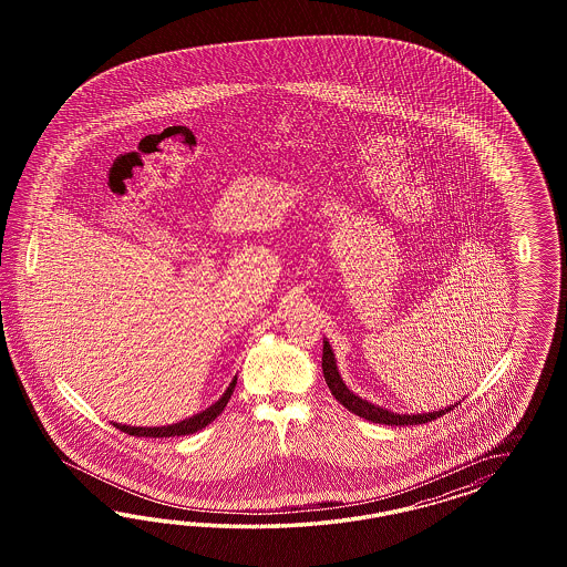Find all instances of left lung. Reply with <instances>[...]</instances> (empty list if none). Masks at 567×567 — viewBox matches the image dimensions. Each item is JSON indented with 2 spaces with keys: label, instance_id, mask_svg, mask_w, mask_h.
<instances>
[{
  "label": "left lung",
  "instance_id": "obj_1",
  "mask_svg": "<svg viewBox=\"0 0 567 567\" xmlns=\"http://www.w3.org/2000/svg\"><path fill=\"white\" fill-rule=\"evenodd\" d=\"M322 372L327 378L328 389L330 393L334 395V399L344 405L347 410L355 415H360L363 420H370L374 424H389V426H415V424H426L432 422L441 415H445L446 412H451L455 405H462V403H455V405H449L445 410H439V412L429 413H395L384 410V408H378L374 403L361 399V396L353 395L347 384L343 382V378L339 374V368H337V360H334V353H332V347L328 341H324V349H322Z\"/></svg>",
  "mask_w": 567,
  "mask_h": 567
}]
</instances>
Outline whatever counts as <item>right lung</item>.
<instances>
[{
	"label": "right lung",
	"mask_w": 567,
	"mask_h": 567,
	"mask_svg": "<svg viewBox=\"0 0 567 567\" xmlns=\"http://www.w3.org/2000/svg\"><path fill=\"white\" fill-rule=\"evenodd\" d=\"M235 384H237V378H233V382L228 384L224 395L214 405H209L206 412L195 413V415H190L187 420L176 422V424H171V426H154V429H141V426L137 429V426H126V424H114V426L122 430V432H126V434H131V436H145V439L147 436H152V439H171V436L193 434L197 430L206 429L209 422H214L224 412L228 399H230L233 391H235Z\"/></svg>",
	"instance_id": "obj_1"
}]
</instances>
